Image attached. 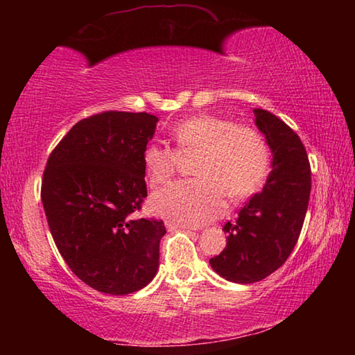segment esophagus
<instances>
[{"label":"esophagus","instance_id":"obj_1","mask_svg":"<svg viewBox=\"0 0 355 355\" xmlns=\"http://www.w3.org/2000/svg\"><path fill=\"white\" fill-rule=\"evenodd\" d=\"M166 227H167V230H171V232H173V230H192V227L184 225V224H178V222H173V220H167Z\"/></svg>","mask_w":355,"mask_h":355}]
</instances>
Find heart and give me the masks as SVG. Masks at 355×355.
Returning a JSON list of instances; mask_svg holds the SVG:
<instances>
[{
  "label": "heart",
  "instance_id": "b5f03b06",
  "mask_svg": "<svg viewBox=\"0 0 355 355\" xmlns=\"http://www.w3.org/2000/svg\"><path fill=\"white\" fill-rule=\"evenodd\" d=\"M180 155L197 152L192 163L196 178L178 180L156 192V214L184 225H202L224 213L225 194L244 199L260 188L268 175L271 155L257 130L232 120L199 114L172 128ZM178 155L161 142H150L142 152V166L152 188L164 184L175 172Z\"/></svg>",
  "mask_w": 355,
  "mask_h": 355
}]
</instances>
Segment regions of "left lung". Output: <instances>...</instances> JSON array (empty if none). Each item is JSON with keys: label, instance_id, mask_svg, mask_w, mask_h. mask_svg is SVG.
<instances>
[{"label": "left lung", "instance_id": "left-lung-1", "mask_svg": "<svg viewBox=\"0 0 355 355\" xmlns=\"http://www.w3.org/2000/svg\"><path fill=\"white\" fill-rule=\"evenodd\" d=\"M255 125L272 152V171L263 189L227 222V245L209 264L220 277L254 284L286 261L296 245L307 213L311 171L299 136L269 111L255 107Z\"/></svg>", "mask_w": 355, "mask_h": 355}]
</instances>
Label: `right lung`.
Here are the masks:
<instances>
[{
  "label": "right lung",
  "instance_id": "1",
  "mask_svg": "<svg viewBox=\"0 0 355 355\" xmlns=\"http://www.w3.org/2000/svg\"><path fill=\"white\" fill-rule=\"evenodd\" d=\"M158 117L106 111L71 127L46 161L42 203L59 254L94 290L123 296L159 266L163 220L135 219L147 197L142 152Z\"/></svg>",
  "mask_w": 355,
  "mask_h": 355
}]
</instances>
